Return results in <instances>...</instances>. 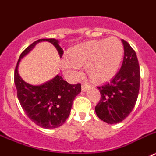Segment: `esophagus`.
Masks as SVG:
<instances>
[{
    "mask_svg": "<svg viewBox=\"0 0 156 156\" xmlns=\"http://www.w3.org/2000/svg\"><path fill=\"white\" fill-rule=\"evenodd\" d=\"M89 87H90L89 85H86V84H82V85H81V90H82V91H86V90L88 89Z\"/></svg>",
    "mask_w": 156,
    "mask_h": 156,
    "instance_id": "esophagus-1",
    "label": "esophagus"
}]
</instances>
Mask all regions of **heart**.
Returning a JSON list of instances; mask_svg holds the SVG:
<instances>
[{"instance_id":"1","label":"heart","mask_w":156,"mask_h":156,"mask_svg":"<svg viewBox=\"0 0 156 156\" xmlns=\"http://www.w3.org/2000/svg\"><path fill=\"white\" fill-rule=\"evenodd\" d=\"M124 54L120 40L111 36L94 40L75 46L61 61V69L66 76L76 80L80 76V66L95 83H103L116 74Z\"/></svg>"}]
</instances>
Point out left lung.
<instances>
[{"instance_id":"left-lung-1","label":"left lung","mask_w":156,"mask_h":156,"mask_svg":"<svg viewBox=\"0 0 156 156\" xmlns=\"http://www.w3.org/2000/svg\"><path fill=\"white\" fill-rule=\"evenodd\" d=\"M124 59L119 72L110 82L98 86L101 98L95 113L107 124L121 122L135 107L140 90V72L136 51L125 40Z\"/></svg>"}]
</instances>
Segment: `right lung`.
<instances>
[{"mask_svg": "<svg viewBox=\"0 0 156 156\" xmlns=\"http://www.w3.org/2000/svg\"><path fill=\"white\" fill-rule=\"evenodd\" d=\"M41 41L51 42L62 57L63 50L58 40L40 39L33 42L20 54L15 69L14 81L17 97L21 107L34 123L45 129H53L62 126L70 115L75 97L81 91L80 84L70 85L61 76L40 86L30 85L21 79L18 73L20 59L32 50Z\"/></svg>", "mask_w": 156, "mask_h": 156, "instance_id": "1", "label": "right lung"}]
</instances>
